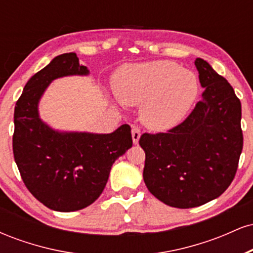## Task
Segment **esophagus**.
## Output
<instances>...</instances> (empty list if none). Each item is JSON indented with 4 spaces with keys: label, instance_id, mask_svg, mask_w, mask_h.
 Listing matches in <instances>:
<instances>
[{
    "label": "esophagus",
    "instance_id": "34e87169",
    "mask_svg": "<svg viewBox=\"0 0 253 253\" xmlns=\"http://www.w3.org/2000/svg\"><path fill=\"white\" fill-rule=\"evenodd\" d=\"M140 128L136 126H132V139H133V143L138 144L139 139H140Z\"/></svg>",
    "mask_w": 253,
    "mask_h": 253
}]
</instances>
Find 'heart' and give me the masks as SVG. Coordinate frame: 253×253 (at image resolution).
I'll use <instances>...</instances> for the list:
<instances>
[{
  "label": "heart",
  "mask_w": 253,
  "mask_h": 253,
  "mask_svg": "<svg viewBox=\"0 0 253 253\" xmlns=\"http://www.w3.org/2000/svg\"><path fill=\"white\" fill-rule=\"evenodd\" d=\"M114 88L123 103L143 104L141 120L156 130L181 124L199 94L195 75L169 60L124 66L114 78Z\"/></svg>",
  "instance_id": "obj_1"
}]
</instances>
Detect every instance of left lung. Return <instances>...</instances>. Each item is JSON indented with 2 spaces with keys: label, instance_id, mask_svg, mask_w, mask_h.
Wrapping results in <instances>:
<instances>
[{
  "label": "left lung",
  "instance_id": "1",
  "mask_svg": "<svg viewBox=\"0 0 253 253\" xmlns=\"http://www.w3.org/2000/svg\"><path fill=\"white\" fill-rule=\"evenodd\" d=\"M195 66L205 91L189 117L167 133L140 136L144 182L170 207L193 208L219 197L236 176L243 150L242 103L206 60Z\"/></svg>",
  "mask_w": 253,
  "mask_h": 253
}]
</instances>
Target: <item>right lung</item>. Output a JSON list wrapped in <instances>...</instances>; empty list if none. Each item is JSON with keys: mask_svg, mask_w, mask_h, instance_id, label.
<instances>
[{"mask_svg": "<svg viewBox=\"0 0 253 253\" xmlns=\"http://www.w3.org/2000/svg\"><path fill=\"white\" fill-rule=\"evenodd\" d=\"M74 75H89L76 53L53 58L26 83L14 110L13 152L22 181L38 201L57 211H80L96 201L113 163L133 144L126 124L95 134L59 132L40 119L38 104L48 84Z\"/></svg>", "mask_w": 253, "mask_h": 253, "instance_id": "add662e5", "label": "right lung"}]
</instances>
